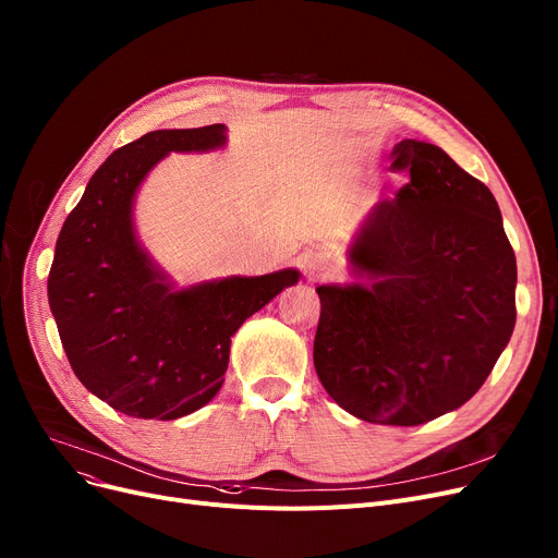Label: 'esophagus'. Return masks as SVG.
Listing matches in <instances>:
<instances>
[{
    "instance_id": "obj_1",
    "label": "esophagus",
    "mask_w": 558,
    "mask_h": 558,
    "mask_svg": "<svg viewBox=\"0 0 558 558\" xmlns=\"http://www.w3.org/2000/svg\"><path fill=\"white\" fill-rule=\"evenodd\" d=\"M303 269H305V274L307 276H328L330 271H332V267H330V262L320 255V253H307L305 257H303Z\"/></svg>"
}]
</instances>
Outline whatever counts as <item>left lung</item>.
<instances>
[{
	"label": "left lung",
	"mask_w": 558,
	"mask_h": 558,
	"mask_svg": "<svg viewBox=\"0 0 558 558\" xmlns=\"http://www.w3.org/2000/svg\"><path fill=\"white\" fill-rule=\"evenodd\" d=\"M409 171L353 244L355 282L320 284L314 368L368 423L412 427L454 412L486 383L515 326V255L490 190L429 142L402 140Z\"/></svg>",
	"instance_id": "1"
}]
</instances>
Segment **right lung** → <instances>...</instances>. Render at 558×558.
I'll return each instance as SVG.
<instances>
[{
  "mask_svg": "<svg viewBox=\"0 0 558 558\" xmlns=\"http://www.w3.org/2000/svg\"><path fill=\"white\" fill-rule=\"evenodd\" d=\"M226 146V126L151 131L117 149L56 240L49 307L81 385L133 418L173 421L223 385L230 337L301 274L228 276L179 289L135 232V196L171 151Z\"/></svg>",
  "mask_w": 558,
  "mask_h": 558,
  "instance_id": "add662e5",
  "label": "right lung"
}]
</instances>
